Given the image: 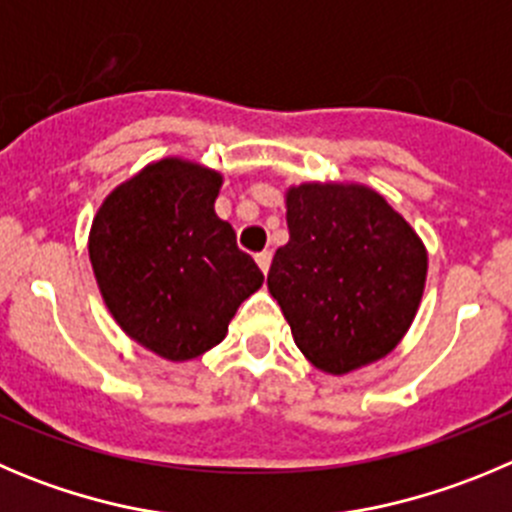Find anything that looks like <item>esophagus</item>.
<instances>
[{"label": "esophagus", "mask_w": 512, "mask_h": 512, "mask_svg": "<svg viewBox=\"0 0 512 512\" xmlns=\"http://www.w3.org/2000/svg\"><path fill=\"white\" fill-rule=\"evenodd\" d=\"M256 264H259V269L264 271V274H269V266H271V251H261V253H256Z\"/></svg>", "instance_id": "obj_1"}]
</instances>
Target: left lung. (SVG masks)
<instances>
[{"label": "left lung", "mask_w": 512, "mask_h": 512, "mask_svg": "<svg viewBox=\"0 0 512 512\" xmlns=\"http://www.w3.org/2000/svg\"><path fill=\"white\" fill-rule=\"evenodd\" d=\"M284 203L289 241L266 284L297 348L330 375L386 358L424 297L429 253L419 233L360 182H302Z\"/></svg>", "instance_id": "obj_1"}]
</instances>
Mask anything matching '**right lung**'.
Returning <instances> with one entry per match:
<instances>
[{
  "label": "right lung",
  "mask_w": 512,
  "mask_h": 512,
  "mask_svg": "<svg viewBox=\"0 0 512 512\" xmlns=\"http://www.w3.org/2000/svg\"><path fill=\"white\" fill-rule=\"evenodd\" d=\"M223 175L182 157L149 162L96 210L88 256L116 325L172 363L223 342L241 302L264 284L215 215Z\"/></svg>",
  "instance_id": "obj_1"
}]
</instances>
